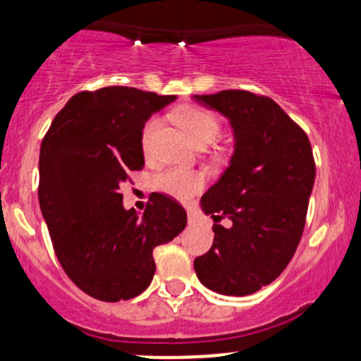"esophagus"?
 Instances as JSON below:
<instances>
[{
    "label": "esophagus",
    "mask_w": 361,
    "mask_h": 361,
    "mask_svg": "<svg viewBox=\"0 0 361 361\" xmlns=\"http://www.w3.org/2000/svg\"><path fill=\"white\" fill-rule=\"evenodd\" d=\"M188 224L190 226H197V224H200V217H198L195 212H192V210H188Z\"/></svg>",
    "instance_id": "obj_1"
}]
</instances>
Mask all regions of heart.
<instances>
[{"label":"heart","mask_w":361,"mask_h":361,"mask_svg":"<svg viewBox=\"0 0 361 361\" xmlns=\"http://www.w3.org/2000/svg\"><path fill=\"white\" fill-rule=\"evenodd\" d=\"M176 122L185 128L186 134L197 146H207L221 132V120L210 110L202 109L197 105H181L175 111ZM159 118L152 117L146 122L142 128V147L147 151L154 139L157 128H159ZM154 186L159 192L171 195L178 200H188L195 193H198L204 186V176L195 171L186 169L169 168L154 176Z\"/></svg>","instance_id":"1"}]
</instances>
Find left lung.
Listing matches in <instances>:
<instances>
[{
  "label": "left lung",
  "mask_w": 361,
  "mask_h": 361,
  "mask_svg": "<svg viewBox=\"0 0 361 361\" xmlns=\"http://www.w3.org/2000/svg\"><path fill=\"white\" fill-rule=\"evenodd\" d=\"M229 120V166L200 200L214 244L193 261L207 288L244 297L271 283L292 259L305 226L316 164L305 132L271 98L243 90L193 94Z\"/></svg>",
  "instance_id": "obj_1"
}]
</instances>
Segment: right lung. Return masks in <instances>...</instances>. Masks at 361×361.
I'll return each instance as SVG.
<instances>
[{
	"mask_svg": "<svg viewBox=\"0 0 361 361\" xmlns=\"http://www.w3.org/2000/svg\"><path fill=\"white\" fill-rule=\"evenodd\" d=\"M127 86L81 91L52 120L40 146L39 202L62 270L103 302L128 300L149 287L152 250L175 239L186 212L152 195L144 214L126 210L120 185L144 168L142 128L175 102Z\"/></svg>",
	"mask_w": 361,
	"mask_h": 361,
	"instance_id": "add662e5",
	"label": "right lung"
}]
</instances>
